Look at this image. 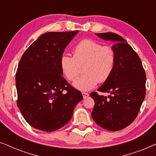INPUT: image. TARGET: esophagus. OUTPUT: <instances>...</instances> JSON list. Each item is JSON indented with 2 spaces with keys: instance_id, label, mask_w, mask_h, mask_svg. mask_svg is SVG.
<instances>
[{
  "instance_id": "obj_1",
  "label": "esophagus",
  "mask_w": 156,
  "mask_h": 156,
  "mask_svg": "<svg viewBox=\"0 0 156 156\" xmlns=\"http://www.w3.org/2000/svg\"><path fill=\"white\" fill-rule=\"evenodd\" d=\"M82 94L83 98H84V99H86V98H87L89 96V94L88 93H86V92H82Z\"/></svg>"
}]
</instances>
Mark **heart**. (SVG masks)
Returning a JSON list of instances; mask_svg holds the SVG:
<instances>
[{
	"mask_svg": "<svg viewBox=\"0 0 156 156\" xmlns=\"http://www.w3.org/2000/svg\"><path fill=\"white\" fill-rule=\"evenodd\" d=\"M74 57L63 54L60 57L61 69L66 78L74 81L82 73L84 74L74 82V87L81 91L94 88L98 82H104L110 77L115 67L116 54L110 46L103 45L94 40H81L74 47Z\"/></svg>",
	"mask_w": 156,
	"mask_h": 156,
	"instance_id": "b5f03b06",
	"label": "heart"
}]
</instances>
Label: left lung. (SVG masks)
Segmentation results:
<instances>
[{
  "instance_id": "1",
  "label": "left lung",
  "mask_w": 156,
  "mask_h": 156,
  "mask_svg": "<svg viewBox=\"0 0 156 156\" xmlns=\"http://www.w3.org/2000/svg\"><path fill=\"white\" fill-rule=\"evenodd\" d=\"M96 35L116 42L112 48L116 60L112 75L98 89L111 95L106 97L96 91L89 95L95 102L91 116L103 129L119 131L131 124L137 116L146 97V72L137 53L122 37L113 33Z\"/></svg>"
}]
</instances>
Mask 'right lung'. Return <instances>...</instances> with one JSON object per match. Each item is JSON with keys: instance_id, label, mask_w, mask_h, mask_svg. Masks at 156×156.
Segmentation results:
<instances>
[{"instance_id": "add662e5", "label": "right lung", "mask_w": 156, "mask_h": 156, "mask_svg": "<svg viewBox=\"0 0 156 156\" xmlns=\"http://www.w3.org/2000/svg\"><path fill=\"white\" fill-rule=\"evenodd\" d=\"M78 30L42 34L25 50L16 75L17 105L36 129L52 132L67 124L83 99L63 77L60 57Z\"/></svg>"}]
</instances>
